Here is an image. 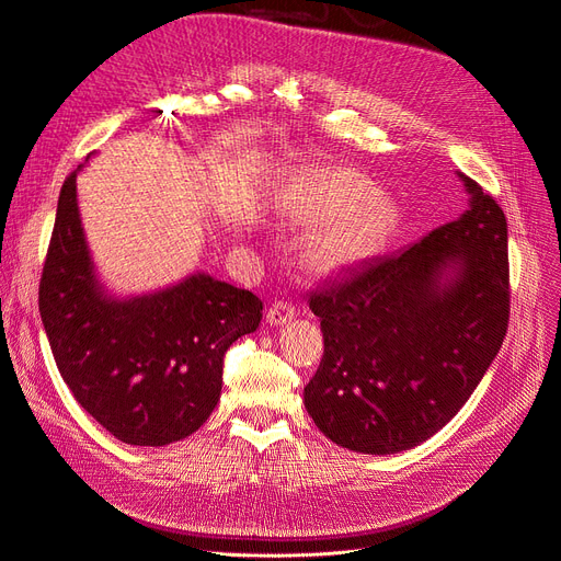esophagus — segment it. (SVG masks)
<instances>
[{"mask_svg":"<svg viewBox=\"0 0 561 561\" xmlns=\"http://www.w3.org/2000/svg\"><path fill=\"white\" fill-rule=\"evenodd\" d=\"M296 317V307L288 300H275L267 307V321L270 327H284L286 321H291Z\"/></svg>","mask_w":561,"mask_h":561,"instance_id":"obj_1","label":"esophagus"}]
</instances>
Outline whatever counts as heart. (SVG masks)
Listing matches in <instances>:
<instances>
[{"label":"heart","mask_w":561,"mask_h":561,"mask_svg":"<svg viewBox=\"0 0 561 561\" xmlns=\"http://www.w3.org/2000/svg\"><path fill=\"white\" fill-rule=\"evenodd\" d=\"M368 186L354 172H327L314 179L296 205L294 216L302 224H327L310 242L307 259L319 270L352 261L366 244L377 224V214L358 205Z\"/></svg>","instance_id":"obj_1"}]
</instances>
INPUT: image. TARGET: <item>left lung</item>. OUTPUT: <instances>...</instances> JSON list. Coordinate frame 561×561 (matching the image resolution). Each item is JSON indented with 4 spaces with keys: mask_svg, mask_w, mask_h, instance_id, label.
Listing matches in <instances>:
<instances>
[{
    "mask_svg": "<svg viewBox=\"0 0 561 561\" xmlns=\"http://www.w3.org/2000/svg\"><path fill=\"white\" fill-rule=\"evenodd\" d=\"M459 176L471 209L457 221L307 300L321 319L323 356L305 408L340 447L396 455L424 443L471 399L503 345L508 224L490 193Z\"/></svg>",
    "mask_w": 561,
    "mask_h": 561,
    "instance_id": "left-lung-1",
    "label": "left lung"
}]
</instances>
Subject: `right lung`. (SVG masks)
I'll return each instance as SVG.
<instances>
[{"mask_svg":"<svg viewBox=\"0 0 561 561\" xmlns=\"http://www.w3.org/2000/svg\"><path fill=\"white\" fill-rule=\"evenodd\" d=\"M39 312L81 408L118 440L160 447L207 422L221 399L224 356L259 329L263 302L201 273L141 298L106 296L90 263L71 172L42 270Z\"/></svg>","mask_w":561,"mask_h":561,"instance_id":"obj_1","label":"right lung"}]
</instances>
